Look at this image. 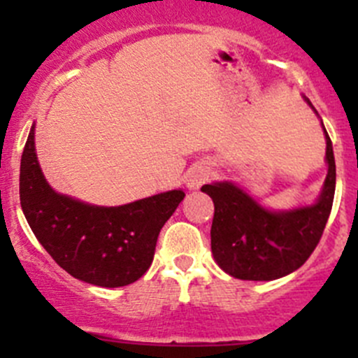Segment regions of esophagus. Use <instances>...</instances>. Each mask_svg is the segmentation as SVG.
<instances>
[{
  "label": "esophagus",
  "instance_id": "1",
  "mask_svg": "<svg viewBox=\"0 0 358 358\" xmlns=\"http://www.w3.org/2000/svg\"><path fill=\"white\" fill-rule=\"evenodd\" d=\"M209 178V173L206 171L204 168H196L192 171L187 173L185 176V183L190 190H196L199 189L202 183H206V180Z\"/></svg>",
  "mask_w": 358,
  "mask_h": 358
}]
</instances>
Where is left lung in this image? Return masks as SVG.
Listing matches in <instances>:
<instances>
[{"mask_svg":"<svg viewBox=\"0 0 358 358\" xmlns=\"http://www.w3.org/2000/svg\"><path fill=\"white\" fill-rule=\"evenodd\" d=\"M324 133L327 176L315 204L273 213L230 182L202 185V192L215 202L213 256L229 275L241 280L280 279L298 270L317 248L331 215L336 189L333 143L326 128Z\"/></svg>","mask_w":358,"mask_h":358,"instance_id":"left-lung-1","label":"left lung"}]
</instances>
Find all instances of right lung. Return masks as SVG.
<instances>
[{"instance_id": "right-lung-1", "label": "right lung", "mask_w": 358, "mask_h": 358, "mask_svg": "<svg viewBox=\"0 0 358 358\" xmlns=\"http://www.w3.org/2000/svg\"><path fill=\"white\" fill-rule=\"evenodd\" d=\"M183 197V190H169L103 208L57 194L39 168L31 128L20 161V206L36 239L76 279L100 287L138 280L152 263L162 225Z\"/></svg>"}]
</instances>
